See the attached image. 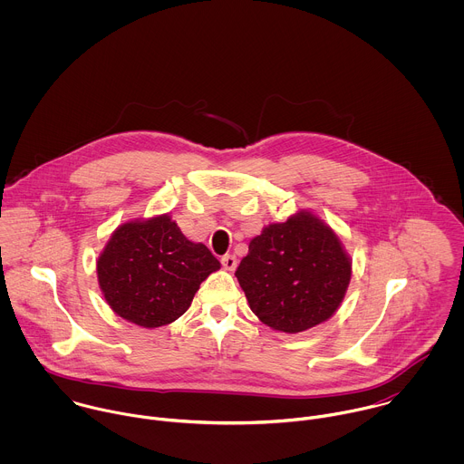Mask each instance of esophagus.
<instances>
[{
	"label": "esophagus",
	"mask_w": 464,
	"mask_h": 464,
	"mask_svg": "<svg viewBox=\"0 0 464 464\" xmlns=\"http://www.w3.org/2000/svg\"><path fill=\"white\" fill-rule=\"evenodd\" d=\"M221 265H223L225 269L232 271V269H236V266H237V257L232 256V254H227V256L221 257Z\"/></svg>",
	"instance_id": "34e87169"
}]
</instances>
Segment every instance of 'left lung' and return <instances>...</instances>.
Instances as JSON below:
<instances>
[{"mask_svg": "<svg viewBox=\"0 0 464 464\" xmlns=\"http://www.w3.org/2000/svg\"><path fill=\"white\" fill-rule=\"evenodd\" d=\"M250 309L273 331H307L341 305L352 261L320 218L300 210L254 237L236 269Z\"/></svg>", "mask_w": 464, "mask_h": 464, "instance_id": "left-lung-1", "label": "left lung"}]
</instances>
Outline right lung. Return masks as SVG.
I'll return each mask as SVG.
<instances>
[{
	"instance_id": "right-lung-1",
	"label": "right lung",
	"mask_w": 464,
	"mask_h": 464,
	"mask_svg": "<svg viewBox=\"0 0 464 464\" xmlns=\"http://www.w3.org/2000/svg\"><path fill=\"white\" fill-rule=\"evenodd\" d=\"M219 267L210 250L189 241L168 214L118 227L96 263L111 309L144 329L180 318L199 284Z\"/></svg>"
}]
</instances>
